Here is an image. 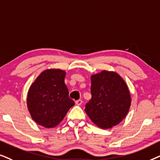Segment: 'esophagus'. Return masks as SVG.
Instances as JSON below:
<instances>
[{
	"mask_svg": "<svg viewBox=\"0 0 160 160\" xmlns=\"http://www.w3.org/2000/svg\"><path fill=\"white\" fill-rule=\"evenodd\" d=\"M82 103V101L81 99H79V100H77V101H75L76 105H78V106L81 105Z\"/></svg>",
	"mask_w": 160,
	"mask_h": 160,
	"instance_id": "obj_1",
	"label": "esophagus"
}]
</instances>
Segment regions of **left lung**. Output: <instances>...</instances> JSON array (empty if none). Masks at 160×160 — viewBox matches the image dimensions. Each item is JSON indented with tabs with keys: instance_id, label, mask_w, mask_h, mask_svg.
<instances>
[{
	"instance_id": "8db88e82",
	"label": "left lung",
	"mask_w": 160,
	"mask_h": 160,
	"mask_svg": "<svg viewBox=\"0 0 160 160\" xmlns=\"http://www.w3.org/2000/svg\"><path fill=\"white\" fill-rule=\"evenodd\" d=\"M92 97L86 112L93 123L110 129L123 121L131 106V96L124 80L116 72L102 70L91 76Z\"/></svg>"
}]
</instances>
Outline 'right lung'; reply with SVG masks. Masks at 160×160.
I'll list each match as a JSON object with an SVG mask.
<instances>
[{
	"label": "right lung",
	"mask_w": 160,
	"mask_h": 160,
	"mask_svg": "<svg viewBox=\"0 0 160 160\" xmlns=\"http://www.w3.org/2000/svg\"><path fill=\"white\" fill-rule=\"evenodd\" d=\"M66 72L48 69L40 73L30 86L27 107L33 120L45 128L60 123L74 102L69 97L64 82Z\"/></svg>",
	"instance_id": "add662e5"
}]
</instances>
